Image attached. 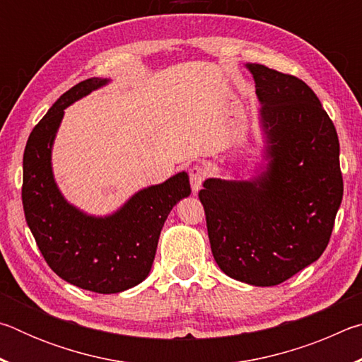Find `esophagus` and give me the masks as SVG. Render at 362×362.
<instances>
[{
    "instance_id": "34e87169",
    "label": "esophagus",
    "mask_w": 362,
    "mask_h": 362,
    "mask_svg": "<svg viewBox=\"0 0 362 362\" xmlns=\"http://www.w3.org/2000/svg\"><path fill=\"white\" fill-rule=\"evenodd\" d=\"M206 180V170L201 166H193L189 169V183H192L193 193H198V189L203 187V182Z\"/></svg>"
}]
</instances>
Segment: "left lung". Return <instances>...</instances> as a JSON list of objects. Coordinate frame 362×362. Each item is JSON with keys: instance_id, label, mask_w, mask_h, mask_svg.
Segmentation results:
<instances>
[{"instance_id": "left-lung-1", "label": "left lung", "mask_w": 362, "mask_h": 362, "mask_svg": "<svg viewBox=\"0 0 362 362\" xmlns=\"http://www.w3.org/2000/svg\"><path fill=\"white\" fill-rule=\"evenodd\" d=\"M262 103L265 169L252 180L207 179L199 192L217 265L276 286L322 255L343 196L332 119L297 76L247 64Z\"/></svg>"}]
</instances>
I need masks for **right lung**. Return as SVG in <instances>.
Returning <instances> with one entry per match:
<instances>
[{
	"instance_id": "add662e5",
	"label": "right lung",
	"mask_w": 362,
	"mask_h": 362,
	"mask_svg": "<svg viewBox=\"0 0 362 362\" xmlns=\"http://www.w3.org/2000/svg\"><path fill=\"white\" fill-rule=\"evenodd\" d=\"M107 83L89 78L60 95L33 127L23 153V212L42 257L66 283L97 293L122 292L148 276L169 212L192 193L188 174L179 173L140 189L107 217L66 203L52 174L54 139L64 110Z\"/></svg>"
}]
</instances>
